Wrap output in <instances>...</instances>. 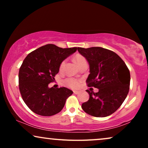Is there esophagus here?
I'll use <instances>...</instances> for the list:
<instances>
[{
	"instance_id": "34e87169",
	"label": "esophagus",
	"mask_w": 148,
	"mask_h": 148,
	"mask_svg": "<svg viewBox=\"0 0 148 148\" xmlns=\"http://www.w3.org/2000/svg\"><path fill=\"white\" fill-rule=\"evenodd\" d=\"M73 93L75 94H79V92H78V91H73Z\"/></svg>"
}]
</instances>
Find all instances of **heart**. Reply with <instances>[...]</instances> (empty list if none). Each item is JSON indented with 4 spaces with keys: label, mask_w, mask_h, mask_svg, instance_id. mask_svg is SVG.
I'll return each instance as SVG.
<instances>
[{
    "label": "heart",
    "mask_w": 148,
    "mask_h": 148,
    "mask_svg": "<svg viewBox=\"0 0 148 148\" xmlns=\"http://www.w3.org/2000/svg\"><path fill=\"white\" fill-rule=\"evenodd\" d=\"M74 60L79 66L83 62L86 61V58H85L84 56L81 55L79 54H76V55L75 56ZM64 65H65V61L63 60V61L60 63V66H59V69L60 71H62L64 69ZM64 84H65V86L69 87V88H71L73 89H77L80 86L81 84H82V80L77 79L69 77L64 79Z\"/></svg>",
    "instance_id": "heart-1"
}]
</instances>
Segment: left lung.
Listing matches in <instances>:
<instances>
[{"mask_svg": "<svg viewBox=\"0 0 148 148\" xmlns=\"http://www.w3.org/2000/svg\"><path fill=\"white\" fill-rule=\"evenodd\" d=\"M90 64L86 84L99 89L90 95L82 108L86 113L96 117H105L114 113L121 106L129 93L130 72L118 54L102 47L77 48Z\"/></svg>", "mask_w": 148, "mask_h": 148, "instance_id": "8db88e82", "label": "left lung"}]
</instances>
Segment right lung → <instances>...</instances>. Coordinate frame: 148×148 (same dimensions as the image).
Returning a JSON list of instances; mask_svg holds the SVG:
<instances>
[{"instance_id":"obj_1","label":"right lung","mask_w":148,"mask_h":148,"mask_svg":"<svg viewBox=\"0 0 148 148\" xmlns=\"http://www.w3.org/2000/svg\"><path fill=\"white\" fill-rule=\"evenodd\" d=\"M77 47L62 48L48 44L27 54L19 71V88L22 99L30 110L50 116L63 108L73 92L66 88H49L59 71L62 60L76 51Z\"/></svg>"}]
</instances>
